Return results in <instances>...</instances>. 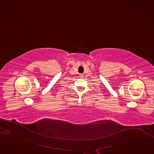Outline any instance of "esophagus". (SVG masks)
<instances>
[{
    "label": "esophagus",
    "instance_id": "34e87169",
    "mask_svg": "<svg viewBox=\"0 0 154 154\" xmlns=\"http://www.w3.org/2000/svg\"><path fill=\"white\" fill-rule=\"evenodd\" d=\"M80 77H83V74H80Z\"/></svg>",
    "mask_w": 154,
    "mask_h": 154
}]
</instances>
